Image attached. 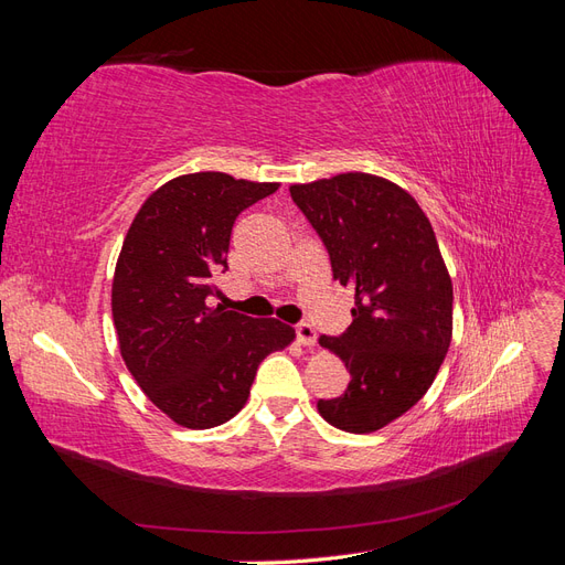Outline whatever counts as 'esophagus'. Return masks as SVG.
Instances as JSON below:
<instances>
[{"label":"esophagus","mask_w":565,"mask_h":565,"mask_svg":"<svg viewBox=\"0 0 565 565\" xmlns=\"http://www.w3.org/2000/svg\"><path fill=\"white\" fill-rule=\"evenodd\" d=\"M297 339H299L301 347H313L316 339H318V332H316L313 324L299 322V324H297Z\"/></svg>","instance_id":"esophagus-1"}]
</instances>
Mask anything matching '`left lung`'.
I'll use <instances>...</instances> for the list:
<instances>
[{"label": "left lung", "mask_w": 565, "mask_h": 565, "mask_svg": "<svg viewBox=\"0 0 565 565\" xmlns=\"http://www.w3.org/2000/svg\"><path fill=\"white\" fill-rule=\"evenodd\" d=\"M289 193L328 247L334 280L355 292L349 330L318 339L351 382L318 413L341 431H380L429 391L452 339V280L436 233L405 188L374 174L292 183Z\"/></svg>", "instance_id": "obj_1"}]
</instances>
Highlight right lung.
Returning a JSON list of instances; mask_svg holds the SVG:
<instances>
[{
    "label": "right lung",
    "instance_id": "add662e5",
    "mask_svg": "<svg viewBox=\"0 0 565 565\" xmlns=\"http://www.w3.org/2000/svg\"><path fill=\"white\" fill-rule=\"evenodd\" d=\"M278 185L224 172L181 174L146 198L119 249V353L150 403L185 429H212L241 413L256 367L297 337L276 318L207 299L218 292L214 273L226 268L237 214Z\"/></svg>",
    "mask_w": 565,
    "mask_h": 565
}]
</instances>
